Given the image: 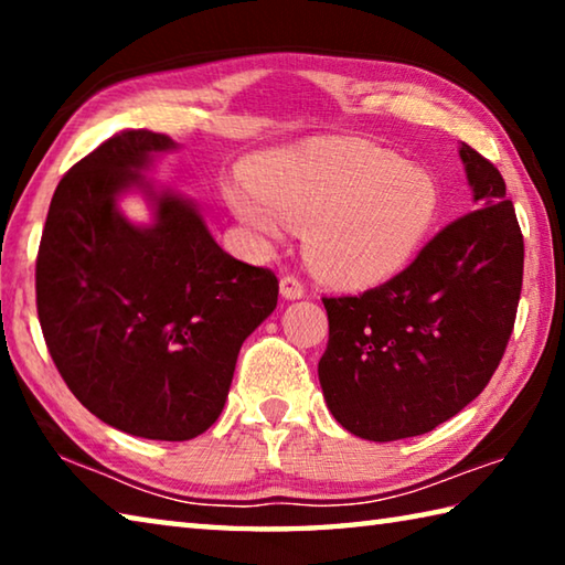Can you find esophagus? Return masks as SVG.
<instances>
[{"label": "esophagus", "instance_id": "obj_1", "mask_svg": "<svg viewBox=\"0 0 565 565\" xmlns=\"http://www.w3.org/2000/svg\"><path fill=\"white\" fill-rule=\"evenodd\" d=\"M279 289H281V296L284 299H301V296L306 294V286L296 279V276H284V279L279 281Z\"/></svg>", "mask_w": 565, "mask_h": 565}]
</instances>
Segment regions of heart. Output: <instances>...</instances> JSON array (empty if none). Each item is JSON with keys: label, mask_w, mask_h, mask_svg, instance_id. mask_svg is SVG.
<instances>
[{"label": "heart", "mask_w": 565, "mask_h": 565, "mask_svg": "<svg viewBox=\"0 0 565 565\" xmlns=\"http://www.w3.org/2000/svg\"><path fill=\"white\" fill-rule=\"evenodd\" d=\"M242 224L269 242L306 228L313 274L341 289L391 279L414 259L438 216L428 171L353 139H311L279 149L254 169V186L226 191Z\"/></svg>", "instance_id": "b5f03b06"}]
</instances>
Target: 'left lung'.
I'll use <instances>...</instances> for the list:
<instances>
[{
	"instance_id": "1",
	"label": "left lung",
	"mask_w": 565,
	"mask_h": 565,
	"mask_svg": "<svg viewBox=\"0 0 565 565\" xmlns=\"http://www.w3.org/2000/svg\"><path fill=\"white\" fill-rule=\"evenodd\" d=\"M476 212L441 228L414 264L359 296L323 299V398L366 441L434 431L481 394L511 339L523 236L501 171L461 145Z\"/></svg>"
}]
</instances>
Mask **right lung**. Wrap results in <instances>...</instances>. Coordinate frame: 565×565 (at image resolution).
<instances>
[{"label":"right lung","instance_id":"right-lung-1","mask_svg":"<svg viewBox=\"0 0 565 565\" xmlns=\"http://www.w3.org/2000/svg\"><path fill=\"white\" fill-rule=\"evenodd\" d=\"M167 134H114L56 186L36 256V311L64 384L104 424L189 441L222 414L236 356L276 309L274 271L234 259L191 199L145 171ZM141 190L151 225L118 212Z\"/></svg>","mask_w":565,"mask_h":565}]
</instances>
